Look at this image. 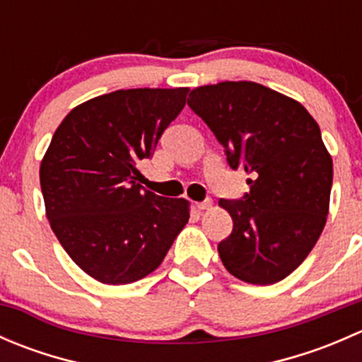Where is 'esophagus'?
<instances>
[{
    "mask_svg": "<svg viewBox=\"0 0 362 362\" xmlns=\"http://www.w3.org/2000/svg\"><path fill=\"white\" fill-rule=\"evenodd\" d=\"M211 204H214V203H211L210 199H206V202H199V203H194V206L198 208V210H210V208H211Z\"/></svg>",
    "mask_w": 362,
    "mask_h": 362,
    "instance_id": "1",
    "label": "esophagus"
}]
</instances>
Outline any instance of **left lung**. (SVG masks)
Here are the masks:
<instances>
[{"label":"left lung","mask_w":362,"mask_h":362,"mask_svg":"<svg viewBox=\"0 0 362 362\" xmlns=\"http://www.w3.org/2000/svg\"><path fill=\"white\" fill-rule=\"evenodd\" d=\"M189 107L214 131L250 192L221 199L233 231L218 243L222 264L254 286L280 282L312 252L329 214L333 159L319 124L299 101L238 80L196 87Z\"/></svg>","instance_id":"obj_1"}]
</instances>
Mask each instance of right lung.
Returning <instances> with one entry per match:
<instances>
[{"mask_svg":"<svg viewBox=\"0 0 362 362\" xmlns=\"http://www.w3.org/2000/svg\"><path fill=\"white\" fill-rule=\"evenodd\" d=\"M187 87L120 89L73 108L40 164L45 214L80 269L108 286L144 279L189 221L184 198L141 189L140 160L185 107Z\"/></svg>","mask_w":362,"mask_h":362,"instance_id":"obj_1","label":"right lung"}]
</instances>
